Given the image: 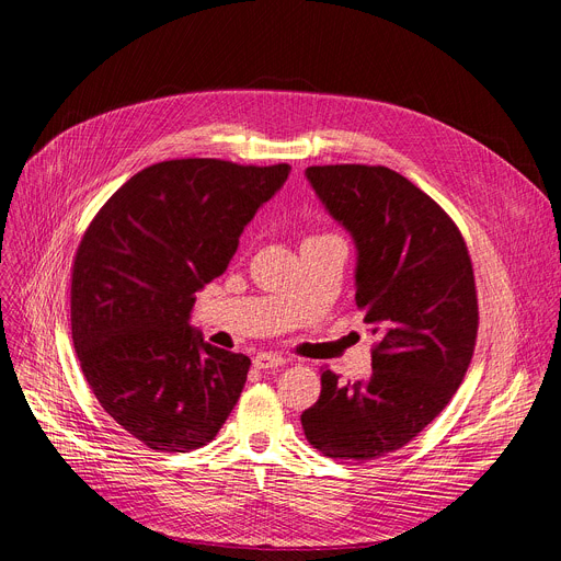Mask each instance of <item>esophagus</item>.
Returning <instances> with one entry per match:
<instances>
[{"mask_svg": "<svg viewBox=\"0 0 561 561\" xmlns=\"http://www.w3.org/2000/svg\"><path fill=\"white\" fill-rule=\"evenodd\" d=\"M252 364L259 370H273V368H279L282 364H286V359L279 355H268V352H259Z\"/></svg>", "mask_w": 561, "mask_h": 561, "instance_id": "1", "label": "esophagus"}]
</instances>
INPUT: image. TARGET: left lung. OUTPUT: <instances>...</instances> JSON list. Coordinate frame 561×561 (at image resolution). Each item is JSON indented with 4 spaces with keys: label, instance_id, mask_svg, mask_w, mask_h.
<instances>
[{
    "label": "left lung",
    "instance_id": "obj_1",
    "mask_svg": "<svg viewBox=\"0 0 561 561\" xmlns=\"http://www.w3.org/2000/svg\"><path fill=\"white\" fill-rule=\"evenodd\" d=\"M307 182L357 250L355 300L379 341L373 375L341 385L325 370L302 411L325 457L368 461L409 444L459 389L478 336L473 265L440 206L385 165H311Z\"/></svg>",
    "mask_w": 561,
    "mask_h": 561
}]
</instances>
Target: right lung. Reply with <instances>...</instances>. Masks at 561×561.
<instances>
[{"label":"right lung","instance_id":"1","mask_svg":"<svg viewBox=\"0 0 561 561\" xmlns=\"http://www.w3.org/2000/svg\"><path fill=\"white\" fill-rule=\"evenodd\" d=\"M288 172L286 163H154L83 233L70 305L77 357L106 414L147 448H202L239 402L250 359L191 325L195 293L227 271Z\"/></svg>","mask_w":561,"mask_h":561}]
</instances>
